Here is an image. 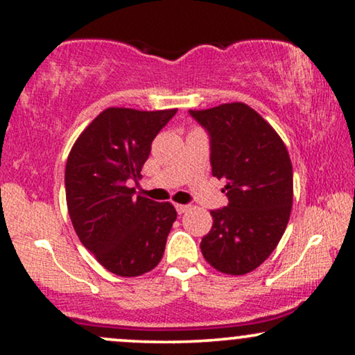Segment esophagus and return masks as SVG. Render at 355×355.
<instances>
[{
  "mask_svg": "<svg viewBox=\"0 0 355 355\" xmlns=\"http://www.w3.org/2000/svg\"><path fill=\"white\" fill-rule=\"evenodd\" d=\"M189 205H182V203H176V210H178V213L179 215H182V213H186L187 210H189Z\"/></svg>",
  "mask_w": 355,
  "mask_h": 355,
  "instance_id": "obj_1",
  "label": "esophagus"
}]
</instances>
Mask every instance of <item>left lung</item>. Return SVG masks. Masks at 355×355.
<instances>
[{
    "instance_id": "left-lung-1",
    "label": "left lung",
    "mask_w": 355,
    "mask_h": 355,
    "mask_svg": "<svg viewBox=\"0 0 355 355\" xmlns=\"http://www.w3.org/2000/svg\"><path fill=\"white\" fill-rule=\"evenodd\" d=\"M191 114L210 132L211 173L226 182L230 203L211 210L200 242L213 268L245 275L276 249L293 208V164L278 132L249 105L223 103Z\"/></svg>"
}]
</instances>
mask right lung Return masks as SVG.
<instances>
[{
	"label": "right lung",
	"mask_w": 355,
	"mask_h": 355,
	"mask_svg": "<svg viewBox=\"0 0 355 355\" xmlns=\"http://www.w3.org/2000/svg\"><path fill=\"white\" fill-rule=\"evenodd\" d=\"M178 108H106L82 130L66 163V202L79 241L111 273L130 278L162 260L173 203L134 197L152 142Z\"/></svg>",
	"instance_id": "obj_1"
}]
</instances>
